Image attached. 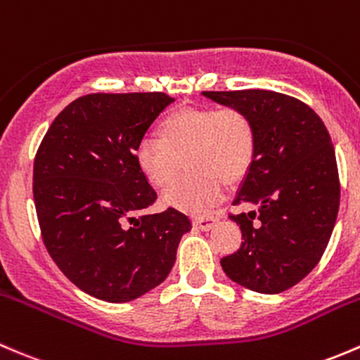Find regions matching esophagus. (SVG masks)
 Returning a JSON list of instances; mask_svg holds the SVG:
<instances>
[{"label": "esophagus", "mask_w": 360, "mask_h": 360, "mask_svg": "<svg viewBox=\"0 0 360 360\" xmlns=\"http://www.w3.org/2000/svg\"><path fill=\"white\" fill-rule=\"evenodd\" d=\"M217 225V218L214 217H195L194 227L199 231H211Z\"/></svg>", "instance_id": "obj_1"}]
</instances>
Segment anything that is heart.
<instances>
[{
	"mask_svg": "<svg viewBox=\"0 0 360 360\" xmlns=\"http://www.w3.org/2000/svg\"><path fill=\"white\" fill-rule=\"evenodd\" d=\"M158 142L136 147L135 161L155 188L172 187L185 161L188 179L168 191L166 206L202 213L217 205L225 185H237L250 172L257 150L253 121L239 109L191 107L166 116L155 128Z\"/></svg>",
	"mask_w": 360,
	"mask_h": 360,
	"instance_id": "obj_1",
	"label": "heart"
}]
</instances>
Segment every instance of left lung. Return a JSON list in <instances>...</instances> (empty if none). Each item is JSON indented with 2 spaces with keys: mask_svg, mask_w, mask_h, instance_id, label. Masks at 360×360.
<instances>
[{
  "mask_svg": "<svg viewBox=\"0 0 360 360\" xmlns=\"http://www.w3.org/2000/svg\"><path fill=\"white\" fill-rule=\"evenodd\" d=\"M250 116L257 150L240 181L232 214L244 243L221 258L239 286L277 295L298 284L321 260L335 229L340 180L335 147L321 117L300 100L266 90L202 91Z\"/></svg>",
  "mask_w": 360,
  "mask_h": 360,
  "instance_id": "1",
  "label": "left lung"
}]
</instances>
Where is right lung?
Instances as JSON below:
<instances>
[{
    "mask_svg": "<svg viewBox=\"0 0 360 360\" xmlns=\"http://www.w3.org/2000/svg\"><path fill=\"white\" fill-rule=\"evenodd\" d=\"M165 94H91L69 103L34 159L36 213L48 253L74 286L109 303L140 298L168 277L191 218L158 198L135 161Z\"/></svg>",
    "mask_w": 360,
    "mask_h": 360,
    "instance_id": "right-lung-1",
    "label": "right lung"
}]
</instances>
